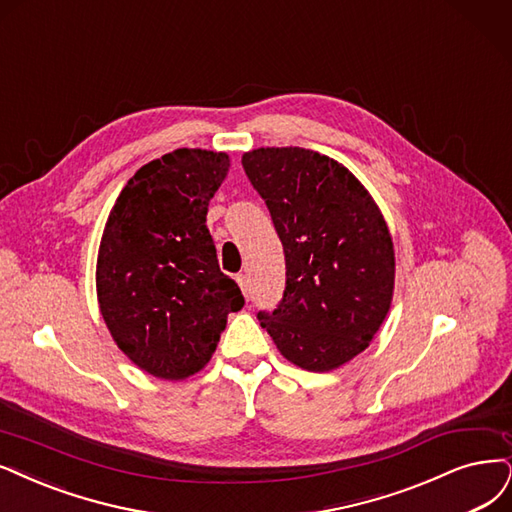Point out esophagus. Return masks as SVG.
<instances>
[{"label":"esophagus","instance_id":"1","mask_svg":"<svg viewBox=\"0 0 512 512\" xmlns=\"http://www.w3.org/2000/svg\"><path fill=\"white\" fill-rule=\"evenodd\" d=\"M236 282H238V287H240L242 295L249 297V291H251V287H249V276H246V274H238V276H236Z\"/></svg>","mask_w":512,"mask_h":512}]
</instances>
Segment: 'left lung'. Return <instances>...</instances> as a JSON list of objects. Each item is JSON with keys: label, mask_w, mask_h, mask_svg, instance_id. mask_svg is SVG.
Instances as JSON below:
<instances>
[{"label": "left lung", "mask_w": 512, "mask_h": 512, "mask_svg": "<svg viewBox=\"0 0 512 512\" xmlns=\"http://www.w3.org/2000/svg\"><path fill=\"white\" fill-rule=\"evenodd\" d=\"M242 166L287 263L285 295L259 323L289 363L339 369L369 348L392 304L394 244L380 206L342 162L312 149L259 147Z\"/></svg>", "instance_id": "1"}]
</instances>
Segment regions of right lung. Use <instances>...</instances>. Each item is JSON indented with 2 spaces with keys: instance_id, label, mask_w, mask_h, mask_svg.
Here are the masks:
<instances>
[{
  "instance_id": "obj_1",
  "label": "right lung",
  "mask_w": 512,
  "mask_h": 512,
  "mask_svg": "<svg viewBox=\"0 0 512 512\" xmlns=\"http://www.w3.org/2000/svg\"><path fill=\"white\" fill-rule=\"evenodd\" d=\"M230 156L175 149L128 179L107 217L97 257V299L116 346L141 371L179 382L206 367L244 306L219 270L208 202Z\"/></svg>"
}]
</instances>
